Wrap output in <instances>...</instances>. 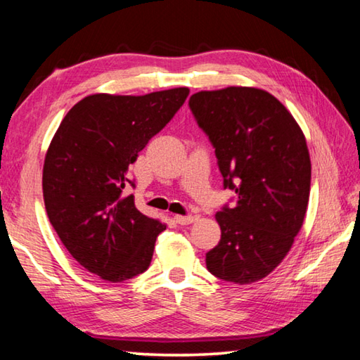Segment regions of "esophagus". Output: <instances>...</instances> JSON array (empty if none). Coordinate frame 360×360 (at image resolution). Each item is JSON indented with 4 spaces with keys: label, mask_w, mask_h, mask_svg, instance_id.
<instances>
[{
    "label": "esophagus",
    "mask_w": 360,
    "mask_h": 360,
    "mask_svg": "<svg viewBox=\"0 0 360 360\" xmlns=\"http://www.w3.org/2000/svg\"><path fill=\"white\" fill-rule=\"evenodd\" d=\"M174 221L179 225H188L195 221L193 216H174Z\"/></svg>",
    "instance_id": "1"
}]
</instances>
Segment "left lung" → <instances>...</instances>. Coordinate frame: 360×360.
Listing matches in <instances>:
<instances>
[{
    "mask_svg": "<svg viewBox=\"0 0 360 360\" xmlns=\"http://www.w3.org/2000/svg\"><path fill=\"white\" fill-rule=\"evenodd\" d=\"M210 136L233 208L216 214L221 241L206 254L211 275L260 281L290 251L307 214L311 160L300 125L271 94L255 87L202 90L188 100Z\"/></svg>",
    "mask_w": 360,
    "mask_h": 360,
    "instance_id": "obj_1",
    "label": "left lung"
}]
</instances>
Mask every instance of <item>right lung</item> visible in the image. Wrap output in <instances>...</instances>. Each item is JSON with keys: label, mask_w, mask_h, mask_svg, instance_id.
<instances>
[{"label": "right lung", "mask_w": 360, "mask_h": 360, "mask_svg": "<svg viewBox=\"0 0 360 360\" xmlns=\"http://www.w3.org/2000/svg\"><path fill=\"white\" fill-rule=\"evenodd\" d=\"M187 87L148 95L95 94L65 115L46 152L42 195L52 227L84 268L122 283L148 270L167 225L125 195L129 167L165 127Z\"/></svg>", "instance_id": "obj_1"}]
</instances>
